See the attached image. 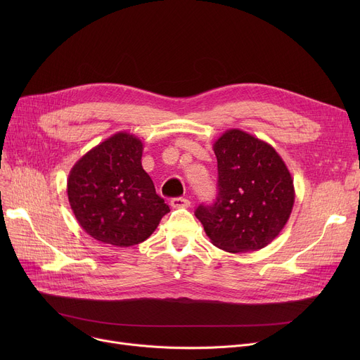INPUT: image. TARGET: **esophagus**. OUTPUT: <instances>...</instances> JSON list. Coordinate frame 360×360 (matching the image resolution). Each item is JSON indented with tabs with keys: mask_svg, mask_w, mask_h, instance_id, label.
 Segmentation results:
<instances>
[{
	"mask_svg": "<svg viewBox=\"0 0 360 360\" xmlns=\"http://www.w3.org/2000/svg\"><path fill=\"white\" fill-rule=\"evenodd\" d=\"M190 200H186L184 197H176L170 200V205L174 207V209H186V207H190Z\"/></svg>",
	"mask_w": 360,
	"mask_h": 360,
	"instance_id": "esophagus-1",
	"label": "esophagus"
}]
</instances>
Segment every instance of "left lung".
I'll return each mask as SVG.
<instances>
[{
    "instance_id": "8db88e82",
    "label": "left lung",
    "mask_w": 360,
    "mask_h": 360,
    "mask_svg": "<svg viewBox=\"0 0 360 360\" xmlns=\"http://www.w3.org/2000/svg\"><path fill=\"white\" fill-rule=\"evenodd\" d=\"M219 194L200 205L197 219L214 247L228 252L258 251L288 223L295 186L286 163L273 146L238 128L224 131L213 144Z\"/></svg>"
}]
</instances>
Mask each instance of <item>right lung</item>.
Here are the masks:
<instances>
[{"label":"right lung","instance_id":"obj_1","mask_svg":"<svg viewBox=\"0 0 360 360\" xmlns=\"http://www.w3.org/2000/svg\"><path fill=\"white\" fill-rule=\"evenodd\" d=\"M143 143L121 131L89 150L71 167L67 194L87 235L113 247H132L156 231L169 205L141 166Z\"/></svg>","mask_w":360,"mask_h":360}]
</instances>
